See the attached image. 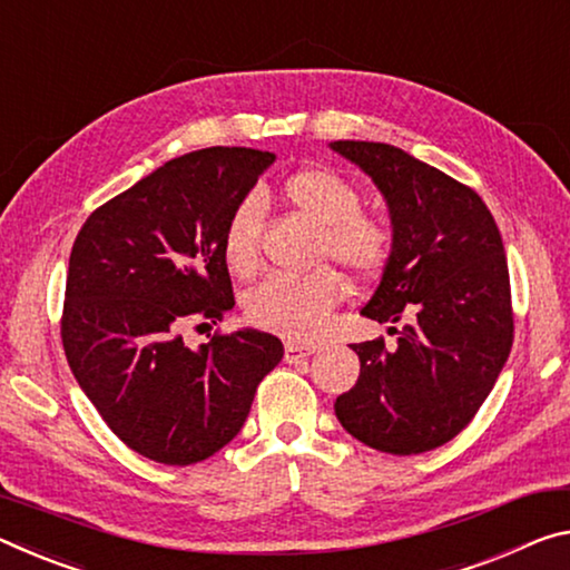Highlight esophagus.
<instances>
[{
	"instance_id": "34e87169",
	"label": "esophagus",
	"mask_w": 570,
	"mask_h": 570,
	"mask_svg": "<svg viewBox=\"0 0 570 570\" xmlns=\"http://www.w3.org/2000/svg\"><path fill=\"white\" fill-rule=\"evenodd\" d=\"M314 352H317V345H296V342H286L284 357L286 363H299V360L314 355Z\"/></svg>"
}]
</instances>
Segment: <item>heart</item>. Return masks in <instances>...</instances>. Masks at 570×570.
Returning a JSON list of instances; mask_svg holds the SVG:
<instances>
[{
	"instance_id": "b5f03b06",
	"label": "heart",
	"mask_w": 570,
	"mask_h": 570,
	"mask_svg": "<svg viewBox=\"0 0 570 570\" xmlns=\"http://www.w3.org/2000/svg\"><path fill=\"white\" fill-rule=\"evenodd\" d=\"M284 200L320 225L317 261H337L355 276H375L393 253V228L385 218L360 210V193L345 177L324 167L296 169L282 183ZM264 207L243 197L223 228V258L233 274L250 276L258 266V233ZM345 296V282L330 266L312 274H274L246 294L248 320L288 340H312Z\"/></svg>"
}]
</instances>
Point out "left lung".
<instances>
[{
    "mask_svg": "<svg viewBox=\"0 0 570 570\" xmlns=\"http://www.w3.org/2000/svg\"><path fill=\"white\" fill-rule=\"evenodd\" d=\"M330 147L387 203L393 253L360 309L399 334L352 345L357 383L334 403L342 429L385 454L446 444L480 411L512 347L510 274L492 213L472 187L381 141Z\"/></svg>",
    "mask_w": 570,
    "mask_h": 570,
    "instance_id": "obj_1",
    "label": "left lung"
}]
</instances>
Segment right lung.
<instances>
[{
  "mask_svg": "<svg viewBox=\"0 0 570 570\" xmlns=\"http://www.w3.org/2000/svg\"><path fill=\"white\" fill-rule=\"evenodd\" d=\"M276 155L210 147L169 159L88 215L70 250L60 334L88 401L137 454L197 464L238 436L258 383L284 357L268 332L187 327L233 309L223 228Z\"/></svg>",
  "mask_w": 570,
  "mask_h": 570,
  "instance_id": "right-lung-1",
  "label": "right lung"
}]
</instances>
